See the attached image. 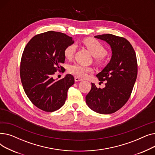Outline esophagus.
Returning <instances> with one entry per match:
<instances>
[{"instance_id": "34e87169", "label": "esophagus", "mask_w": 155, "mask_h": 155, "mask_svg": "<svg viewBox=\"0 0 155 155\" xmlns=\"http://www.w3.org/2000/svg\"><path fill=\"white\" fill-rule=\"evenodd\" d=\"M82 80H83L82 78H80L78 77H75V82H80V81H82Z\"/></svg>"}]
</instances>
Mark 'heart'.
I'll return each instance as SVG.
<instances>
[{
	"label": "heart",
	"mask_w": 155,
	"mask_h": 155,
	"mask_svg": "<svg viewBox=\"0 0 155 155\" xmlns=\"http://www.w3.org/2000/svg\"><path fill=\"white\" fill-rule=\"evenodd\" d=\"M82 42L88 50L95 57L96 62L101 63L103 60V57L107 53V49L99 41L92 38H85L82 41ZM76 48L77 46L74 44L69 45L65 48L63 51L65 58L71 60L74 56ZM92 71L93 69L92 68L85 67L78 63L71 64L68 68V72L70 73L79 77H84L88 73H92Z\"/></svg>",
	"instance_id": "1"
}]
</instances>
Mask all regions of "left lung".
I'll list each match as a JSON object with an SVG mask.
<instances>
[{
	"label": "left lung",
	"mask_w": 155,
	"mask_h": 155,
	"mask_svg": "<svg viewBox=\"0 0 155 155\" xmlns=\"http://www.w3.org/2000/svg\"><path fill=\"white\" fill-rule=\"evenodd\" d=\"M110 45L112 55L110 62L96 76L105 87L97 88L92 83L91 90L85 97L88 106L94 111L108 114L116 112L127 102L137 75L136 55L126 38L111 34L95 36Z\"/></svg>",
	"instance_id": "1"
}]
</instances>
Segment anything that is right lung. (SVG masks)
Returning a JSON list of instances; mask_svg holds the SVG:
<instances>
[{"label":"right lung","instance_id":"add662e5","mask_svg":"<svg viewBox=\"0 0 155 155\" xmlns=\"http://www.w3.org/2000/svg\"><path fill=\"white\" fill-rule=\"evenodd\" d=\"M72 38L62 32L47 31L36 35L23 51L20 77L24 91L36 107L45 112L59 109L67 99L68 88L75 82L73 75L54 81L53 75L64 68L63 51L73 44Z\"/></svg>","mask_w":155,"mask_h":155}]
</instances>
